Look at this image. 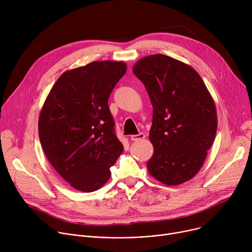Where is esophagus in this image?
Here are the masks:
<instances>
[{"instance_id": "esophagus-1", "label": "esophagus", "mask_w": 252, "mask_h": 252, "mask_svg": "<svg viewBox=\"0 0 252 252\" xmlns=\"http://www.w3.org/2000/svg\"><path fill=\"white\" fill-rule=\"evenodd\" d=\"M145 137H146V134L143 133V132H140V133H138V134H133V135H131V136H130L131 140H134V141L140 140V139L145 138Z\"/></svg>"}]
</instances>
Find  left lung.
I'll list each match as a JSON object with an SVG mask.
<instances>
[{
  "label": "left lung",
  "mask_w": 252,
  "mask_h": 252,
  "mask_svg": "<svg viewBox=\"0 0 252 252\" xmlns=\"http://www.w3.org/2000/svg\"><path fill=\"white\" fill-rule=\"evenodd\" d=\"M133 74L145 85L153 107L148 170L167 186L192 178L201 168L218 128L215 104L190 65L157 54L140 59Z\"/></svg>",
  "instance_id": "obj_1"
}]
</instances>
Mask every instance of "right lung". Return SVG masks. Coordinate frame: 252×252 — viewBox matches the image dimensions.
Here are the masks:
<instances>
[{
    "label": "right lung",
    "mask_w": 252,
    "mask_h": 252,
    "mask_svg": "<svg viewBox=\"0 0 252 252\" xmlns=\"http://www.w3.org/2000/svg\"><path fill=\"white\" fill-rule=\"evenodd\" d=\"M126 71L124 62L112 61L66 70L42 107L43 151L59 174L78 190L100 189L124 151L107 100Z\"/></svg>",
    "instance_id": "obj_1"
}]
</instances>
